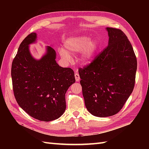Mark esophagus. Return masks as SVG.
I'll return each instance as SVG.
<instances>
[{"label":"esophagus","instance_id":"obj_1","mask_svg":"<svg viewBox=\"0 0 149 149\" xmlns=\"http://www.w3.org/2000/svg\"><path fill=\"white\" fill-rule=\"evenodd\" d=\"M75 78L76 81H80V75H79V73H78L77 71H75Z\"/></svg>","mask_w":149,"mask_h":149}]
</instances>
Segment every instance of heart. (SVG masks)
Segmentation results:
<instances>
[{
    "mask_svg": "<svg viewBox=\"0 0 149 149\" xmlns=\"http://www.w3.org/2000/svg\"><path fill=\"white\" fill-rule=\"evenodd\" d=\"M98 41L88 36L70 37L63 44L62 49H59L61 56L69 58L70 56L80 54L79 60L83 65L89 64L95 56L98 48Z\"/></svg>",
    "mask_w": 149,
    "mask_h": 149,
    "instance_id": "heart-1",
    "label": "heart"
}]
</instances>
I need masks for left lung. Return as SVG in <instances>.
Returning a JSON list of instances; mask_svg holds the SVG:
<instances>
[{
  "instance_id": "8db88e82",
  "label": "left lung",
  "mask_w": 149,
  "mask_h": 149,
  "mask_svg": "<svg viewBox=\"0 0 149 149\" xmlns=\"http://www.w3.org/2000/svg\"><path fill=\"white\" fill-rule=\"evenodd\" d=\"M108 45L87 67L79 69L84 103L93 116L118 113L134 88L137 61L127 36L118 29L106 28Z\"/></svg>"
}]
</instances>
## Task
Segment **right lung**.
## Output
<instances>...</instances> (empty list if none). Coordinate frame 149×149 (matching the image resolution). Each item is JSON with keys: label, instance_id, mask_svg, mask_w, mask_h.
<instances>
[{"label": "right lung", "instance_id": "1", "mask_svg": "<svg viewBox=\"0 0 149 149\" xmlns=\"http://www.w3.org/2000/svg\"><path fill=\"white\" fill-rule=\"evenodd\" d=\"M37 40V34L33 33L19 46L11 68L13 91L18 104L29 116L51 121L65 112V94L75 82V75L72 69L59 66L51 46H47L41 58L36 59L29 45Z\"/></svg>", "mask_w": 149, "mask_h": 149}]
</instances>
